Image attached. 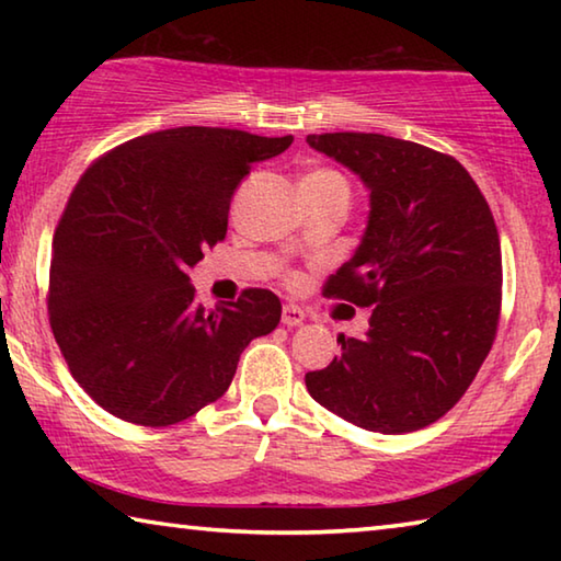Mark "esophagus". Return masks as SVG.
<instances>
[{"mask_svg": "<svg viewBox=\"0 0 561 561\" xmlns=\"http://www.w3.org/2000/svg\"><path fill=\"white\" fill-rule=\"evenodd\" d=\"M304 311L299 307H294V304H284L282 307V324L284 327H299L304 321Z\"/></svg>", "mask_w": 561, "mask_h": 561, "instance_id": "34e87169", "label": "esophagus"}]
</instances>
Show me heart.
Wrapping results in <instances>:
<instances>
[{"instance_id":"b5f03b06","label":"heart","mask_w":561,"mask_h":561,"mask_svg":"<svg viewBox=\"0 0 561 561\" xmlns=\"http://www.w3.org/2000/svg\"><path fill=\"white\" fill-rule=\"evenodd\" d=\"M307 178H327V180H344V175L336 173V170L331 168H319V170H311V173ZM346 183V180H344Z\"/></svg>"}]
</instances>
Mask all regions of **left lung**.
<instances>
[{"instance_id":"1","label":"left lung","mask_w":561,"mask_h":561,"mask_svg":"<svg viewBox=\"0 0 561 561\" xmlns=\"http://www.w3.org/2000/svg\"><path fill=\"white\" fill-rule=\"evenodd\" d=\"M307 140L371 190L364 240L324 284V297L371 307V319L360 339L341 334V354L304 381L358 428L421 431L460 401L495 341V217L453 156L381 133Z\"/></svg>"}]
</instances>
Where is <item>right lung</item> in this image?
<instances>
[{"instance_id":"add662e5","label":"right lung","mask_w":561,"mask_h":561,"mask_svg":"<svg viewBox=\"0 0 561 561\" xmlns=\"http://www.w3.org/2000/svg\"><path fill=\"white\" fill-rule=\"evenodd\" d=\"M291 136L183 126L116 146L79 178L54 232L49 324L103 411L163 428L215 403L252 339L277 329L270 289L203 309L187 270L227 234L237 185Z\"/></svg>"}]
</instances>
